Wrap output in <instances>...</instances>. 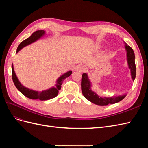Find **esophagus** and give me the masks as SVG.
Here are the masks:
<instances>
[{
  "label": "esophagus",
  "mask_w": 148,
  "mask_h": 148,
  "mask_svg": "<svg viewBox=\"0 0 148 148\" xmlns=\"http://www.w3.org/2000/svg\"><path fill=\"white\" fill-rule=\"evenodd\" d=\"M85 70H86L85 69V67L82 65H78L77 68V70L79 71V72H83V71H85Z\"/></svg>",
  "instance_id": "1"
}]
</instances>
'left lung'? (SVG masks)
Wrapping results in <instances>:
<instances>
[{
    "label": "left lung",
    "mask_w": 148,
    "mask_h": 148,
    "mask_svg": "<svg viewBox=\"0 0 148 148\" xmlns=\"http://www.w3.org/2000/svg\"><path fill=\"white\" fill-rule=\"evenodd\" d=\"M127 52V59L130 69H131L132 78L134 81L136 77V65L135 62V53L133 49L128 45L125 46ZM91 84L86 73H83L82 77V91L84 97L88 101L99 106H107L115 104L122 101L125 95L122 96H114L112 97H101L94 92L90 88Z\"/></svg>",
    "instance_id": "obj_1"
}]
</instances>
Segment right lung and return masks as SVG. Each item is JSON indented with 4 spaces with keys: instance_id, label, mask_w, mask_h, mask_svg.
<instances>
[{
    "instance_id": "add662e5",
    "label": "right lung",
    "mask_w": 148,
    "mask_h": 148,
    "mask_svg": "<svg viewBox=\"0 0 148 148\" xmlns=\"http://www.w3.org/2000/svg\"><path fill=\"white\" fill-rule=\"evenodd\" d=\"M45 33V31L44 30H38L34 32L30 37L27 38L26 39L24 40L23 41H22L20 45L18 46L17 48L16 52H18L21 49L23 48V47L28 45V44L32 43L34 41H36L37 39H39ZM72 73V71H69L68 72L65 73L62 76L58 79L57 80V84L56 85V88H52L51 89H48V90L46 91H42V92H38V91H35L31 90L28 88H26L24 87L23 85L20 83V82L16 76L14 70H13V65H12V77L13 82L14 83L15 86L16 88L18 89V90L21 92L24 96L27 97L29 99H39L41 101H46L48 99H51L52 98L55 97L57 96L58 92H59V90L61 89V85L62 84V83L64 81V79L69 77Z\"/></svg>"
}]
</instances>
